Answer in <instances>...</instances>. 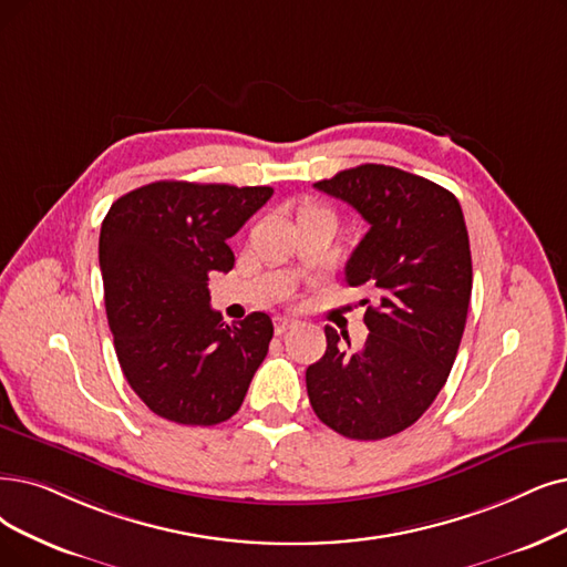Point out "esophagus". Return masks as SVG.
<instances>
[{
    "label": "esophagus",
    "instance_id": "obj_1",
    "mask_svg": "<svg viewBox=\"0 0 567 567\" xmlns=\"http://www.w3.org/2000/svg\"><path fill=\"white\" fill-rule=\"evenodd\" d=\"M296 323L298 321L290 319V316H277V319H275V330H277V334H284L286 330H290Z\"/></svg>",
    "mask_w": 567,
    "mask_h": 567
}]
</instances>
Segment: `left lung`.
<instances>
[{"instance_id": "obj_1", "label": "left lung", "mask_w": 567, "mask_h": 567, "mask_svg": "<svg viewBox=\"0 0 567 567\" xmlns=\"http://www.w3.org/2000/svg\"><path fill=\"white\" fill-rule=\"evenodd\" d=\"M344 199L370 230L344 271L353 288L374 292L365 344L328 349L307 368V393L319 416L349 440L402 433L427 410L454 368L465 330L472 256L454 193L389 165H360L313 184Z\"/></svg>"}]
</instances>
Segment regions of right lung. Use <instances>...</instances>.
Masks as SVG:
<instances>
[{
	"instance_id": "obj_1",
	"label": "right lung",
	"mask_w": 567,
	"mask_h": 567,
	"mask_svg": "<svg viewBox=\"0 0 567 567\" xmlns=\"http://www.w3.org/2000/svg\"><path fill=\"white\" fill-rule=\"evenodd\" d=\"M269 186L155 181L113 202L100 233L106 319L121 370L157 416L228 421L275 334L262 311L228 326L209 307V275L230 271L228 239Z\"/></svg>"
}]
</instances>
